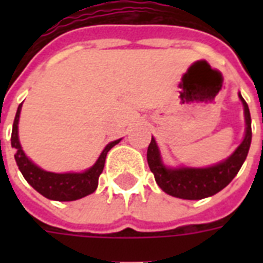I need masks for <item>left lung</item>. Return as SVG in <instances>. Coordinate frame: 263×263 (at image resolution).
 I'll use <instances>...</instances> for the list:
<instances>
[{
	"label": "left lung",
	"instance_id": "1",
	"mask_svg": "<svg viewBox=\"0 0 263 263\" xmlns=\"http://www.w3.org/2000/svg\"><path fill=\"white\" fill-rule=\"evenodd\" d=\"M239 97L245 106L246 125H247L246 136L232 156L221 164L202 169L165 168L161 162L160 152L157 147L156 140L154 138H152V142L147 148V162L157 184L160 185L162 191L169 195L176 196V198H180V199L196 200L214 195L232 181L233 177L240 171L241 165L249 154L251 136H253L249 105L240 94Z\"/></svg>",
	"mask_w": 263,
	"mask_h": 263
}]
</instances>
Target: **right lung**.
I'll use <instances>...</instances> for the list:
<instances>
[{"label":"right lung","instance_id":"1","mask_svg":"<svg viewBox=\"0 0 263 263\" xmlns=\"http://www.w3.org/2000/svg\"><path fill=\"white\" fill-rule=\"evenodd\" d=\"M22 110V103L18 105L16 116H14L13 128H12V136H10V143L12 147L16 150L14 153V160L17 164L18 169L24 179L28 181L31 187L36 190L41 195L46 196L47 199L60 200V202H68V200H76L87 196L97 190L98 187V179L105 166L107 152L113 146L119 143V140L111 142L105 147L98 161L95 162L94 166L83 173H51L46 172L43 169L38 168L34 165L26 154L23 153L22 146L18 143L17 136V124L18 116Z\"/></svg>","mask_w":263,"mask_h":263}]
</instances>
